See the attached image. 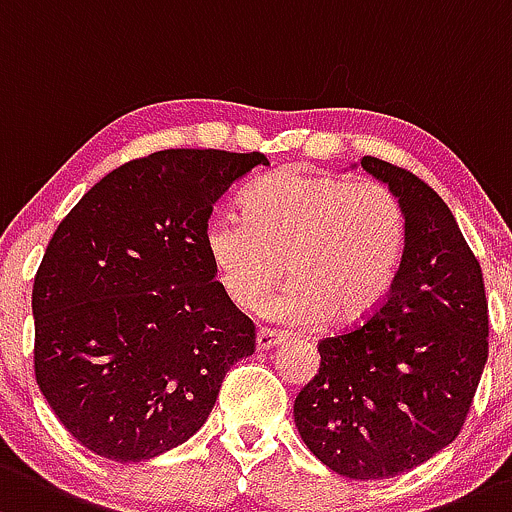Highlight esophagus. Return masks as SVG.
<instances>
[{"instance_id": "obj_1", "label": "esophagus", "mask_w": 512, "mask_h": 512, "mask_svg": "<svg viewBox=\"0 0 512 512\" xmlns=\"http://www.w3.org/2000/svg\"><path fill=\"white\" fill-rule=\"evenodd\" d=\"M279 341H282V338H279L277 333L267 331V328H260V331H257V336H255V348H257V353L270 351V348L277 346Z\"/></svg>"}]
</instances>
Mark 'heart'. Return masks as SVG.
Returning a JSON list of instances; mask_svg holds the SVG:
<instances>
[{
    "label": "heart",
    "instance_id": "b5f03b06",
    "mask_svg": "<svg viewBox=\"0 0 512 512\" xmlns=\"http://www.w3.org/2000/svg\"><path fill=\"white\" fill-rule=\"evenodd\" d=\"M208 260L225 297L272 321L309 326L328 319L351 326L387 299L407 245L402 203L380 181L282 169L242 196V215L220 213L206 225Z\"/></svg>",
    "mask_w": 512,
    "mask_h": 512
}]
</instances>
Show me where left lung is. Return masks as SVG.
<instances>
[{"label": "left lung", "instance_id": "1", "mask_svg": "<svg viewBox=\"0 0 512 512\" xmlns=\"http://www.w3.org/2000/svg\"><path fill=\"white\" fill-rule=\"evenodd\" d=\"M360 166L400 198L405 257L383 304L319 343V373L294 400V422L328 469L378 481L459 437L488 360V301L481 265L439 193L383 159Z\"/></svg>", "mask_w": 512, "mask_h": 512}]
</instances>
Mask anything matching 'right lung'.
Wrapping results in <instances>:
<instances>
[{"label": "right lung", "instance_id": "obj_1", "mask_svg": "<svg viewBox=\"0 0 512 512\" xmlns=\"http://www.w3.org/2000/svg\"><path fill=\"white\" fill-rule=\"evenodd\" d=\"M265 154L164 149L98 181L53 233L31 292L39 390L102 459L147 461L206 424L255 326L208 260L213 203Z\"/></svg>", "mask_w": 512, "mask_h": 512}]
</instances>
